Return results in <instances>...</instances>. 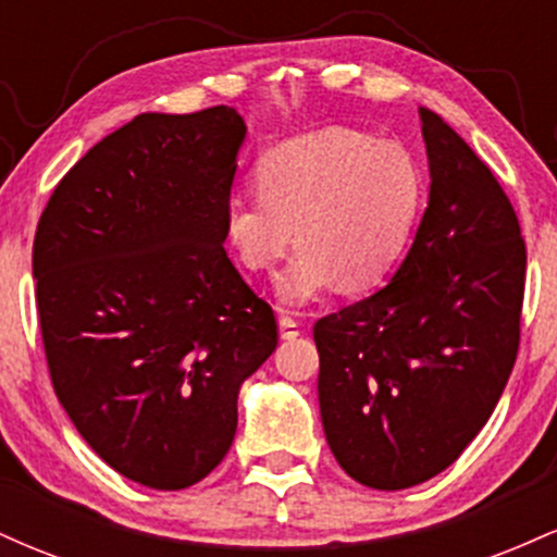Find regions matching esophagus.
Wrapping results in <instances>:
<instances>
[{"label":"esophagus","instance_id":"34e87169","mask_svg":"<svg viewBox=\"0 0 557 557\" xmlns=\"http://www.w3.org/2000/svg\"><path fill=\"white\" fill-rule=\"evenodd\" d=\"M280 335H283V341H293V337L300 335V324L293 317L283 314L280 317Z\"/></svg>","mask_w":557,"mask_h":557}]
</instances>
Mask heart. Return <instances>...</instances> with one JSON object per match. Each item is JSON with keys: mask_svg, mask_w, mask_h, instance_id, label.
Instances as JSON below:
<instances>
[{"mask_svg": "<svg viewBox=\"0 0 557 557\" xmlns=\"http://www.w3.org/2000/svg\"><path fill=\"white\" fill-rule=\"evenodd\" d=\"M259 190L235 188L225 230L243 267L272 272L293 243L298 251L277 277V298L304 306L341 280L345 290L380 283L417 222L424 175L400 144L348 127H324L261 157Z\"/></svg>", "mask_w": 557, "mask_h": 557, "instance_id": "b5f03b06", "label": "heart"}]
</instances>
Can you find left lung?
<instances>
[{"mask_svg":"<svg viewBox=\"0 0 557 557\" xmlns=\"http://www.w3.org/2000/svg\"><path fill=\"white\" fill-rule=\"evenodd\" d=\"M430 207L393 280L314 324L319 411L337 463L372 490L437 476L487 424L521 343L527 243L466 140L421 110Z\"/></svg>","mask_w":557,"mask_h":557,"instance_id":"left-lung-1","label":"left lung"}]
</instances>
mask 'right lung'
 <instances>
[{"mask_svg": "<svg viewBox=\"0 0 557 557\" xmlns=\"http://www.w3.org/2000/svg\"><path fill=\"white\" fill-rule=\"evenodd\" d=\"M246 136L233 107L138 114L57 183L34 238L52 387L117 474L185 490L220 466L238 389L277 348L225 251Z\"/></svg>", "mask_w": 557, "mask_h": 557, "instance_id": "obj_1", "label": "right lung"}]
</instances>
